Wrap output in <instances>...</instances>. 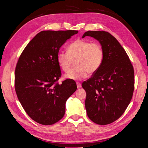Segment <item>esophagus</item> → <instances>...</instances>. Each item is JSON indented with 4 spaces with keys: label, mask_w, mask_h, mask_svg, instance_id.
Masks as SVG:
<instances>
[{
    "label": "esophagus",
    "mask_w": 148,
    "mask_h": 148,
    "mask_svg": "<svg viewBox=\"0 0 148 148\" xmlns=\"http://www.w3.org/2000/svg\"><path fill=\"white\" fill-rule=\"evenodd\" d=\"M76 84H77V88L78 89L81 88V84L79 83H76Z\"/></svg>",
    "instance_id": "obj_1"
}]
</instances>
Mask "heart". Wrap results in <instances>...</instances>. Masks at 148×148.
Returning a JSON list of instances; mask_svg holds the SVG:
<instances>
[{"mask_svg":"<svg viewBox=\"0 0 148 148\" xmlns=\"http://www.w3.org/2000/svg\"><path fill=\"white\" fill-rule=\"evenodd\" d=\"M103 59L102 46L98 42L77 39L67 47V53L60 51L56 60L58 64L64 72H67L74 61L76 60V68L65 75L66 79L79 81L85 79L90 73L99 70Z\"/></svg>","mask_w":148,"mask_h":148,"instance_id":"heart-1","label":"heart"}]
</instances>
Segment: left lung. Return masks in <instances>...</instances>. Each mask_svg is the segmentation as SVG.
I'll use <instances>...</instances> for the list:
<instances>
[{"label":"left lung","instance_id":"8db88e82","mask_svg":"<svg viewBox=\"0 0 148 148\" xmlns=\"http://www.w3.org/2000/svg\"><path fill=\"white\" fill-rule=\"evenodd\" d=\"M97 40L103 51L99 70L84 81L85 108L88 118L105 125L123 114L132 98L134 71L129 58L114 37L105 31H88L83 34Z\"/></svg>","mask_w":148,"mask_h":148}]
</instances>
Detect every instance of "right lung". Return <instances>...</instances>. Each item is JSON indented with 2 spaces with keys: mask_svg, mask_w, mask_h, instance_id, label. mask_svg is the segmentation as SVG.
Listing matches in <instances>:
<instances>
[{
  "mask_svg": "<svg viewBox=\"0 0 148 148\" xmlns=\"http://www.w3.org/2000/svg\"><path fill=\"white\" fill-rule=\"evenodd\" d=\"M77 30H44L28 44L15 70V90L27 114L38 123L50 125L64 117L67 100L77 89L61 76L56 56L60 48Z\"/></svg>",
  "mask_w": 148,
  "mask_h": 148,
  "instance_id": "1",
  "label": "right lung"
}]
</instances>
